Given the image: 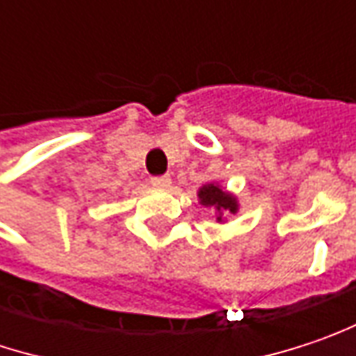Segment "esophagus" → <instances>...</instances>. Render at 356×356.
Wrapping results in <instances>:
<instances>
[{
	"label": "esophagus",
	"mask_w": 356,
	"mask_h": 356,
	"mask_svg": "<svg viewBox=\"0 0 356 356\" xmlns=\"http://www.w3.org/2000/svg\"><path fill=\"white\" fill-rule=\"evenodd\" d=\"M149 182H152V186H156V188H168V186H170V176H154Z\"/></svg>",
	"instance_id": "1"
}]
</instances>
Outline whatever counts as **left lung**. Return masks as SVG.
Instances as JSON below:
<instances>
[{"instance_id":"1","label":"left lung","mask_w":356,"mask_h":356,"mask_svg":"<svg viewBox=\"0 0 356 356\" xmlns=\"http://www.w3.org/2000/svg\"><path fill=\"white\" fill-rule=\"evenodd\" d=\"M198 198L204 207H213L218 211V220L222 218V213H237V198H233L231 194H227L225 191H220L216 184H204L198 191Z\"/></svg>"}]
</instances>
